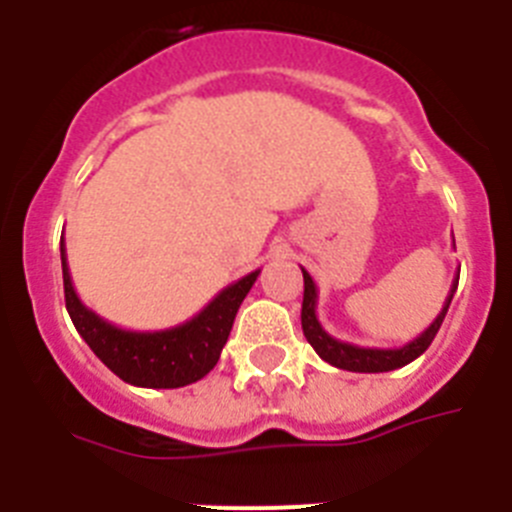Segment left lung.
<instances>
[{
	"label": "left lung",
	"instance_id": "obj_1",
	"mask_svg": "<svg viewBox=\"0 0 512 512\" xmlns=\"http://www.w3.org/2000/svg\"><path fill=\"white\" fill-rule=\"evenodd\" d=\"M302 279H305V297H302V333L310 341V346L315 348V354L323 361H328L330 366L336 369H346V372H359V374H379V372H392V369H400V366L410 364V361L418 359L425 348L431 346L433 338H436L438 328H441L446 312H449L451 297H454L456 287H459V274L454 277L449 289V297L443 302L441 312L436 315L428 328L420 333L415 341L405 343L400 348H364L354 346V343L338 341L328 333V330L320 325L318 320V287L312 282V277L302 269Z\"/></svg>",
	"mask_w": 512,
	"mask_h": 512
}]
</instances>
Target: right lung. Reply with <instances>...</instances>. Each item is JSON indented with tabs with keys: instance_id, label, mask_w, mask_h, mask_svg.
Listing matches in <instances>:
<instances>
[{
	"instance_id": "1",
	"label": "right lung",
	"mask_w": 512,
	"mask_h": 512,
	"mask_svg": "<svg viewBox=\"0 0 512 512\" xmlns=\"http://www.w3.org/2000/svg\"><path fill=\"white\" fill-rule=\"evenodd\" d=\"M61 266L66 310H69L79 336L122 382L135 384V387H151V390L187 387L215 369L220 351L230 336V328H233L235 312L261 274V269H256L225 287L210 305L202 307L187 323L166 330H125L99 318L97 312L89 310L79 300L74 284H71L63 238Z\"/></svg>"
}]
</instances>
